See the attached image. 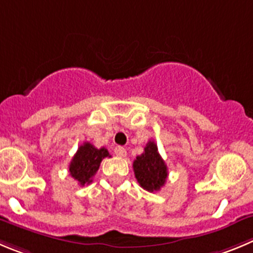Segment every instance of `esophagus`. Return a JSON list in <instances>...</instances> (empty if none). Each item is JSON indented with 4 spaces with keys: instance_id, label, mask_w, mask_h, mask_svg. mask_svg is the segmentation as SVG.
<instances>
[{
    "instance_id": "esophagus-1",
    "label": "esophagus",
    "mask_w": 253,
    "mask_h": 253,
    "mask_svg": "<svg viewBox=\"0 0 253 253\" xmlns=\"http://www.w3.org/2000/svg\"><path fill=\"white\" fill-rule=\"evenodd\" d=\"M115 153H116V156H119V157H125V156L127 155V152H126V150H125L124 147H122V146H116L115 147Z\"/></svg>"
}]
</instances>
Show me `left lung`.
<instances>
[{
	"instance_id": "1",
	"label": "left lung",
	"mask_w": 253,
	"mask_h": 253,
	"mask_svg": "<svg viewBox=\"0 0 253 253\" xmlns=\"http://www.w3.org/2000/svg\"><path fill=\"white\" fill-rule=\"evenodd\" d=\"M133 171L136 180L143 190L156 192L164 187L169 172L155 141H148L142 155L136 157Z\"/></svg>"
}]
</instances>
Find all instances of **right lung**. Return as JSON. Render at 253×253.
I'll use <instances>...</instances> for the list:
<instances>
[{
    "mask_svg": "<svg viewBox=\"0 0 253 253\" xmlns=\"http://www.w3.org/2000/svg\"><path fill=\"white\" fill-rule=\"evenodd\" d=\"M105 157H111L107 148H96L92 143L84 142L75 153L68 169L70 174L81 186L92 182V177L100 169V165Z\"/></svg>",
    "mask_w": 253,
    "mask_h": 253,
    "instance_id": "obj_1",
    "label": "right lung"
}]
</instances>
